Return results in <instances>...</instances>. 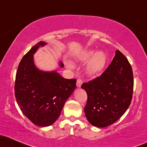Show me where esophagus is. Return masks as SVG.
Here are the masks:
<instances>
[{
  "mask_svg": "<svg viewBox=\"0 0 147 147\" xmlns=\"http://www.w3.org/2000/svg\"><path fill=\"white\" fill-rule=\"evenodd\" d=\"M82 83H83V82H82L81 79H78V80H77V86L78 87V88H80L82 86Z\"/></svg>",
  "mask_w": 147,
  "mask_h": 147,
  "instance_id": "34e87169",
  "label": "esophagus"
}]
</instances>
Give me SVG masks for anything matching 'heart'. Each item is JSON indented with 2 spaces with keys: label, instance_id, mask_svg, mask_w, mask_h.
<instances>
[{
  "label": "heart",
  "instance_id": "1",
  "mask_svg": "<svg viewBox=\"0 0 147 147\" xmlns=\"http://www.w3.org/2000/svg\"><path fill=\"white\" fill-rule=\"evenodd\" d=\"M81 61L82 62H87L89 61L86 67V73L91 76H96L100 75L105 68L107 57L104 51H98L95 52L93 50H90L82 56ZM65 64L70 70L75 68L74 64L70 61H66Z\"/></svg>",
  "mask_w": 147,
  "mask_h": 147
}]
</instances>
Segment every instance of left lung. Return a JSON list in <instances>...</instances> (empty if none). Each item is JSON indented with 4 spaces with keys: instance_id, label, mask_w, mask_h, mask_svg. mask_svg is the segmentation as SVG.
Here are the masks:
<instances>
[{
    "instance_id": "obj_1",
    "label": "left lung",
    "mask_w": 147,
    "mask_h": 147,
    "mask_svg": "<svg viewBox=\"0 0 147 147\" xmlns=\"http://www.w3.org/2000/svg\"><path fill=\"white\" fill-rule=\"evenodd\" d=\"M133 84L131 65L117 50L112 63L102 75L82 85L88 96L84 113L88 122L98 128L115 123L130 106Z\"/></svg>"
}]
</instances>
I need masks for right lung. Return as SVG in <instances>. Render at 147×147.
<instances>
[{
	"label": "right lung",
	"mask_w": 147,
	"mask_h": 147,
	"mask_svg": "<svg viewBox=\"0 0 147 147\" xmlns=\"http://www.w3.org/2000/svg\"><path fill=\"white\" fill-rule=\"evenodd\" d=\"M47 43L39 42L24 56L17 69L14 91L19 108L32 123L52 125L76 88L77 80L63 78L56 70L44 71L35 65L34 54ZM59 66L64 67L62 62Z\"/></svg>",
	"instance_id": "right-lung-1"
}]
</instances>
